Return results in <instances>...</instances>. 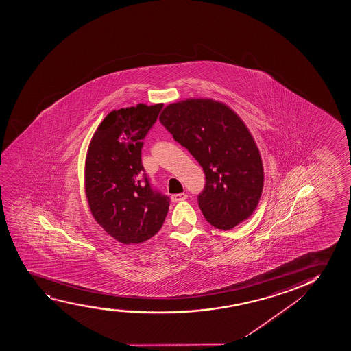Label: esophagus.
I'll return each mask as SVG.
<instances>
[{
  "label": "esophagus",
  "mask_w": 351,
  "mask_h": 351,
  "mask_svg": "<svg viewBox=\"0 0 351 351\" xmlns=\"http://www.w3.org/2000/svg\"><path fill=\"white\" fill-rule=\"evenodd\" d=\"M186 199V194H175L171 195V201L173 202H180V201H184Z\"/></svg>",
  "instance_id": "esophagus-1"
}]
</instances>
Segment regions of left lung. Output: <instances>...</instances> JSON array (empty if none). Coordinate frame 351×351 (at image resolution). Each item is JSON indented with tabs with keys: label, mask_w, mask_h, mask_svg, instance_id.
<instances>
[{
	"label": "left lung",
	"mask_w": 351,
	"mask_h": 351,
	"mask_svg": "<svg viewBox=\"0 0 351 351\" xmlns=\"http://www.w3.org/2000/svg\"><path fill=\"white\" fill-rule=\"evenodd\" d=\"M160 121L204 168V219L228 230L252 217L264 186L256 141L237 112L219 100L188 98L165 106Z\"/></svg>",
	"instance_id": "obj_1"
}]
</instances>
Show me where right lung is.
<instances>
[{
	"instance_id": "add662e5",
	"label": "right lung",
	"mask_w": 351,
	"mask_h": 351,
	"mask_svg": "<svg viewBox=\"0 0 351 351\" xmlns=\"http://www.w3.org/2000/svg\"><path fill=\"white\" fill-rule=\"evenodd\" d=\"M163 104L113 110L97 128L85 160V194L92 215L106 233L124 245L144 243L158 233L169 197L141 183L142 139Z\"/></svg>"
}]
</instances>
